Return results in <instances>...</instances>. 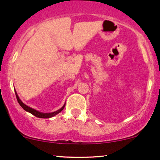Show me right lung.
Returning <instances> with one entry per match:
<instances>
[{
  "mask_svg": "<svg viewBox=\"0 0 160 160\" xmlns=\"http://www.w3.org/2000/svg\"><path fill=\"white\" fill-rule=\"evenodd\" d=\"M15 95H16V98H17L18 103L20 104V106H21L22 108L24 109V110L26 111V112L31 113V114H33L34 116H35V117H39V118H50V117L55 116V115L58 114V113H60V112H62V110L64 108V107H65V105H64V106H62L61 108L59 109V110L56 111V112H52V113H48H48H47V114H46V113H41V112H38V111L35 110V109L30 108V107H29V106H26V105L24 104L23 102H22L21 100H20L19 97L18 96V94H17V92H15Z\"/></svg>",
  "mask_w": 160,
  "mask_h": 160,
  "instance_id": "right-lung-1",
  "label": "right lung"
}]
</instances>
